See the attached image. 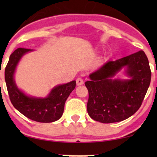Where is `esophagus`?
<instances>
[{
    "label": "esophagus",
    "instance_id": "1",
    "mask_svg": "<svg viewBox=\"0 0 157 157\" xmlns=\"http://www.w3.org/2000/svg\"><path fill=\"white\" fill-rule=\"evenodd\" d=\"M76 83H77V86H80V85H82L83 83V79L80 78V77H79V78H77V80H76Z\"/></svg>",
    "mask_w": 157,
    "mask_h": 157
}]
</instances>
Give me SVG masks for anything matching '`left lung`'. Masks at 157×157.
Listing matches in <instances>:
<instances>
[{
	"label": "left lung",
	"mask_w": 157,
	"mask_h": 157,
	"mask_svg": "<svg viewBox=\"0 0 157 157\" xmlns=\"http://www.w3.org/2000/svg\"><path fill=\"white\" fill-rule=\"evenodd\" d=\"M123 67L129 80L112 79ZM151 80V71L143 51L108 61L90 74L85 83L89 92L87 112L102 123L121 121L134 115L141 105Z\"/></svg>",
	"instance_id": "left-lung-1"
}]
</instances>
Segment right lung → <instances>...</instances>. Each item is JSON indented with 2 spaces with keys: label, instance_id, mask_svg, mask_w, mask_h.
I'll return each instance as SVG.
<instances>
[{
  "label": "right lung",
  "instance_id": "obj_1",
  "mask_svg": "<svg viewBox=\"0 0 157 157\" xmlns=\"http://www.w3.org/2000/svg\"><path fill=\"white\" fill-rule=\"evenodd\" d=\"M31 49L19 48L10 55L5 68V81L11 103L20 113L33 121L49 123L59 119L63 115L64 104L76 86V81L58 85L45 98L27 96L20 90L13 80L14 72L20 58Z\"/></svg>",
  "mask_w": 157,
  "mask_h": 157
}]
</instances>
